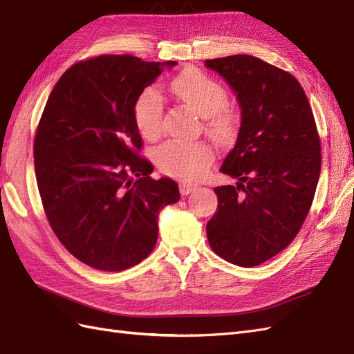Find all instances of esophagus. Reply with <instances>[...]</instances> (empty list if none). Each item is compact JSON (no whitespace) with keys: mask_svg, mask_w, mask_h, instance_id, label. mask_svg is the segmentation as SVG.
Instances as JSON below:
<instances>
[{"mask_svg":"<svg viewBox=\"0 0 354 354\" xmlns=\"http://www.w3.org/2000/svg\"><path fill=\"white\" fill-rule=\"evenodd\" d=\"M197 188V184H192V183H180L179 184V192L183 196H187Z\"/></svg>","mask_w":354,"mask_h":354,"instance_id":"obj_1","label":"esophagus"}]
</instances>
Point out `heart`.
I'll return each mask as SVG.
<instances>
[{
  "label": "heart",
  "instance_id": "obj_1",
  "mask_svg": "<svg viewBox=\"0 0 354 354\" xmlns=\"http://www.w3.org/2000/svg\"><path fill=\"white\" fill-rule=\"evenodd\" d=\"M169 88L178 102L203 116L207 134L220 143H230L239 131V113L236 109L224 104L227 93L224 86L211 76L198 70H187L170 80ZM134 121L140 134L156 139L162 130L165 104L158 91L145 88L134 102ZM156 161L162 174L178 179L202 178L211 162L214 151L205 142L169 140L156 151Z\"/></svg>",
  "mask_w": 354,
  "mask_h": 354
}]
</instances>
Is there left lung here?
Masks as SVG:
<instances>
[{"mask_svg":"<svg viewBox=\"0 0 354 354\" xmlns=\"http://www.w3.org/2000/svg\"><path fill=\"white\" fill-rule=\"evenodd\" d=\"M205 66L227 80L242 113L236 145L221 166L239 183L214 188L218 207L207 221V241L225 261L259 266L290 245L310 212L322 169L319 131L304 88L288 71L251 55Z\"/></svg>","mask_w":354,"mask_h":354,"instance_id":"left-lung-1","label":"left lung"}]
</instances>
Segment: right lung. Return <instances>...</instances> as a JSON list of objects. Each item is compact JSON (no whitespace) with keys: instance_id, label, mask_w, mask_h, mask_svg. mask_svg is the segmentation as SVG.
I'll list each match as a JSON object with an SVG mask.
<instances>
[{"instance_id":"right-lung-1","label":"right lung","mask_w":354,"mask_h":354,"mask_svg":"<svg viewBox=\"0 0 354 354\" xmlns=\"http://www.w3.org/2000/svg\"><path fill=\"white\" fill-rule=\"evenodd\" d=\"M174 66L131 55L79 61L44 106L34 139L43 209L62 245L91 268L140 263L156 247L160 211L179 201L175 180L149 176L133 112L142 91Z\"/></svg>"}]
</instances>
